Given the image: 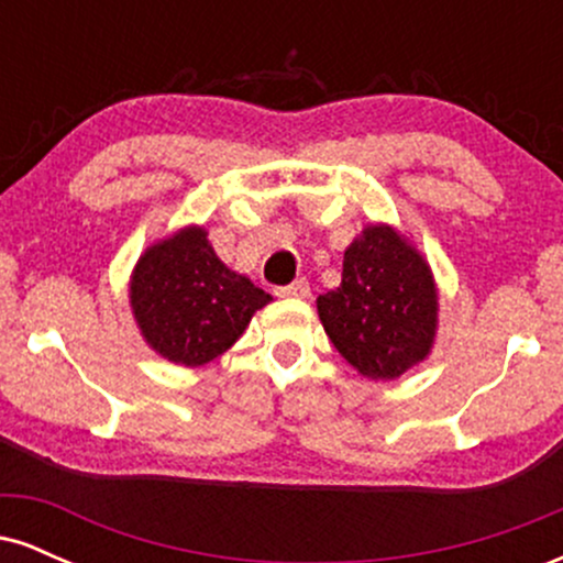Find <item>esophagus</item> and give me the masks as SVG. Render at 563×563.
<instances>
[{
	"mask_svg": "<svg viewBox=\"0 0 563 563\" xmlns=\"http://www.w3.org/2000/svg\"><path fill=\"white\" fill-rule=\"evenodd\" d=\"M275 296H280V299H307L309 296V283L299 277V280H294L290 286H280L275 288Z\"/></svg>",
	"mask_w": 563,
	"mask_h": 563,
	"instance_id": "esophagus-1",
	"label": "esophagus"
}]
</instances>
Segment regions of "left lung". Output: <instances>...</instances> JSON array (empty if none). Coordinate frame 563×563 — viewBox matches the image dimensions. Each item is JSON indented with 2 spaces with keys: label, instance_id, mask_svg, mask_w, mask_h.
<instances>
[{
  "label": "left lung",
  "instance_id": "8db88e82",
  "mask_svg": "<svg viewBox=\"0 0 563 563\" xmlns=\"http://www.w3.org/2000/svg\"><path fill=\"white\" fill-rule=\"evenodd\" d=\"M437 312L429 262L389 224H367L344 251L341 286L318 296L328 339L373 380L399 378L429 357Z\"/></svg>",
  "mask_w": 563,
  "mask_h": 563
}]
</instances>
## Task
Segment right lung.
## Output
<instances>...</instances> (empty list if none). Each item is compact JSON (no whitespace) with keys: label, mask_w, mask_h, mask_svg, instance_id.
<instances>
[{"label":"right lung","mask_w":563,"mask_h":563,"mask_svg":"<svg viewBox=\"0 0 563 563\" xmlns=\"http://www.w3.org/2000/svg\"><path fill=\"white\" fill-rule=\"evenodd\" d=\"M203 228H185L153 243L129 283L142 339L174 365L198 367L241 339L256 309L273 296L224 267Z\"/></svg>","instance_id":"add662e5"}]
</instances>
